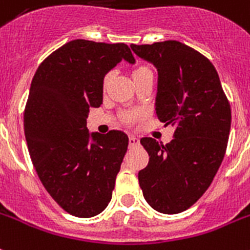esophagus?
Masks as SVG:
<instances>
[{"label":"esophagus","mask_w":250,"mask_h":250,"mask_svg":"<svg viewBox=\"0 0 250 250\" xmlns=\"http://www.w3.org/2000/svg\"><path fill=\"white\" fill-rule=\"evenodd\" d=\"M128 143H129V146H131V147H133V146H139L140 145V140L137 139L136 136H129Z\"/></svg>","instance_id":"esophagus-1"}]
</instances>
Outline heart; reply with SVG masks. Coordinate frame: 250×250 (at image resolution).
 <instances>
[{
    "instance_id": "heart-1",
    "label": "heart",
    "mask_w": 250,
    "mask_h": 250,
    "mask_svg": "<svg viewBox=\"0 0 250 250\" xmlns=\"http://www.w3.org/2000/svg\"><path fill=\"white\" fill-rule=\"evenodd\" d=\"M146 76H153V72H151V69H150L149 66L140 65V66H136V68L132 70V79H133V82H135V81H137V79L143 78V77H146ZM109 78H110V74H106L104 78V82H103L104 87L106 86V83H107V81H109ZM132 118H133V114L123 115V121L125 122H129Z\"/></svg>"
}]
</instances>
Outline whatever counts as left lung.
<instances>
[{
	"label": "left lung",
	"instance_id": "obj_1",
	"mask_svg": "<svg viewBox=\"0 0 250 250\" xmlns=\"http://www.w3.org/2000/svg\"><path fill=\"white\" fill-rule=\"evenodd\" d=\"M158 72L155 115L174 127L160 145L144 137L149 164L139 172L140 188L151 208L164 214L188 209L207 191L220 168L231 128V109L212 62L178 41L131 44Z\"/></svg>",
	"mask_w": 250,
	"mask_h": 250
}]
</instances>
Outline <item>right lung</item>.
Masks as SVG:
<instances>
[{
    "label": "right lung",
    "instance_id": "obj_1",
    "mask_svg": "<svg viewBox=\"0 0 250 250\" xmlns=\"http://www.w3.org/2000/svg\"><path fill=\"white\" fill-rule=\"evenodd\" d=\"M122 60L135 62L125 43L70 41L38 66L24 110L30 159L44 188L81 218L110 202L128 146L125 132L90 133L87 117L103 103V82Z\"/></svg>",
    "mask_w": 250,
    "mask_h": 250
}]
</instances>
